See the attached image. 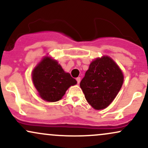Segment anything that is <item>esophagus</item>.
<instances>
[{
  "instance_id": "esophagus-1",
  "label": "esophagus",
  "mask_w": 148,
  "mask_h": 148,
  "mask_svg": "<svg viewBox=\"0 0 148 148\" xmlns=\"http://www.w3.org/2000/svg\"><path fill=\"white\" fill-rule=\"evenodd\" d=\"M76 81H77L78 84H79L80 81H81V78H80V77H77V78H76Z\"/></svg>"
}]
</instances>
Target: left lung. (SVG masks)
<instances>
[{"instance_id":"obj_1","label":"left lung","mask_w":148,"mask_h":148,"mask_svg":"<svg viewBox=\"0 0 148 148\" xmlns=\"http://www.w3.org/2000/svg\"><path fill=\"white\" fill-rule=\"evenodd\" d=\"M121 69L108 56L93 60L80 83L89 104L96 110L106 108L114 100L123 86Z\"/></svg>"}]
</instances>
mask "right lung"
<instances>
[{
	"label": "right lung",
	"instance_id": "1",
	"mask_svg": "<svg viewBox=\"0 0 148 148\" xmlns=\"http://www.w3.org/2000/svg\"><path fill=\"white\" fill-rule=\"evenodd\" d=\"M32 79L40 97L49 102L59 101L71 86L77 84L57 60L49 56L44 58L34 68Z\"/></svg>",
	"mask_w": 148,
	"mask_h": 148
}]
</instances>
